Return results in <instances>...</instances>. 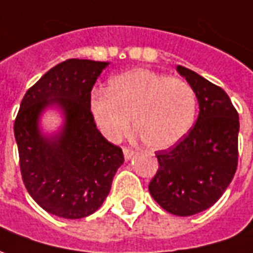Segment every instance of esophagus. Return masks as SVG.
I'll return each mask as SVG.
<instances>
[{
    "label": "esophagus",
    "instance_id": "esophagus-1",
    "mask_svg": "<svg viewBox=\"0 0 253 253\" xmlns=\"http://www.w3.org/2000/svg\"><path fill=\"white\" fill-rule=\"evenodd\" d=\"M134 153H135V152L132 151V149H130V148H123V155H125V159H126V160H130V159L134 156Z\"/></svg>",
    "mask_w": 253,
    "mask_h": 253
}]
</instances>
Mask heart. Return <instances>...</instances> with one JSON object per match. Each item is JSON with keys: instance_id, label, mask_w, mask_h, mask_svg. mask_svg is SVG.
I'll use <instances>...</instances> for the list:
<instances>
[{"instance_id": "heart-1", "label": "heart", "mask_w": 253, "mask_h": 253, "mask_svg": "<svg viewBox=\"0 0 253 253\" xmlns=\"http://www.w3.org/2000/svg\"><path fill=\"white\" fill-rule=\"evenodd\" d=\"M90 112L102 135L116 142L131 125L146 146L167 149L192 128L196 94L183 79L134 68L111 78L107 91L90 100Z\"/></svg>"}]
</instances>
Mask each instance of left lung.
I'll list each match as a JSON object with an SVG mask.
<instances>
[{
	"label": "left lung",
	"mask_w": 253,
	"mask_h": 253,
	"mask_svg": "<svg viewBox=\"0 0 253 253\" xmlns=\"http://www.w3.org/2000/svg\"><path fill=\"white\" fill-rule=\"evenodd\" d=\"M176 71L193 87L200 112L185 138L156 152L159 169L149 193L167 212L190 216L213 206L230 185L238 163L240 122L225 90L182 65Z\"/></svg>",
	"instance_id": "8db88e82"
}]
</instances>
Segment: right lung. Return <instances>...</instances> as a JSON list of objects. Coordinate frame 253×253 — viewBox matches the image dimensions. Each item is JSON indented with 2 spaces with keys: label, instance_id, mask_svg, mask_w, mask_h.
Segmentation results:
<instances>
[{
  "label": "right lung",
  "instance_id": "add662e5",
  "mask_svg": "<svg viewBox=\"0 0 253 253\" xmlns=\"http://www.w3.org/2000/svg\"><path fill=\"white\" fill-rule=\"evenodd\" d=\"M109 63L70 59L41 78L23 97L15 121L20 171L30 196L46 212L65 219L89 216L107 199L125 157L97 130L91 89ZM56 106L65 116L59 133L46 136L39 121Z\"/></svg>",
  "mask_w": 253,
  "mask_h": 253
}]
</instances>
